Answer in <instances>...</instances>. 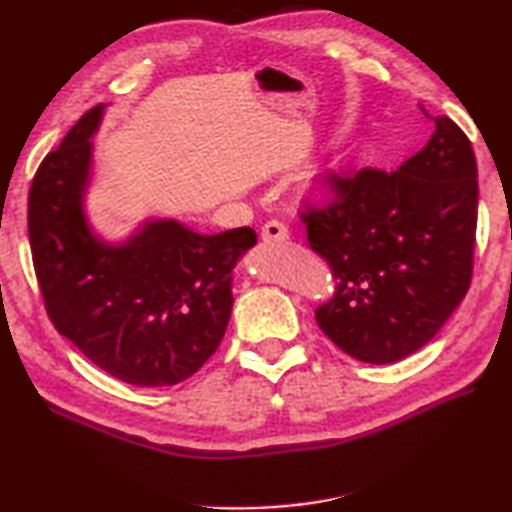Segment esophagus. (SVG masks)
I'll list each match as a JSON object with an SVG mask.
<instances>
[{
	"mask_svg": "<svg viewBox=\"0 0 512 512\" xmlns=\"http://www.w3.org/2000/svg\"><path fill=\"white\" fill-rule=\"evenodd\" d=\"M262 239L268 241V244H275V241H287L289 239V230L282 221H266L262 225Z\"/></svg>",
	"mask_w": 512,
	"mask_h": 512,
	"instance_id": "obj_1",
	"label": "esophagus"
}]
</instances>
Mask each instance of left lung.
Masks as SVG:
<instances>
[{"label":"left lung","mask_w":512,"mask_h":512,"mask_svg":"<svg viewBox=\"0 0 512 512\" xmlns=\"http://www.w3.org/2000/svg\"><path fill=\"white\" fill-rule=\"evenodd\" d=\"M400 169L329 171L334 198L307 205V246L332 268L334 293L316 323L366 363H393L427 345L472 282L479 183L472 142L440 115Z\"/></svg>","instance_id":"obj_1"}]
</instances>
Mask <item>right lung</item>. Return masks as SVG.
<instances>
[{
  "label": "right lung",
  "mask_w": 512,
  "mask_h": 512,
  "mask_svg": "<svg viewBox=\"0 0 512 512\" xmlns=\"http://www.w3.org/2000/svg\"><path fill=\"white\" fill-rule=\"evenodd\" d=\"M101 112H85L33 176V268L49 320L94 366L133 386H173L219 348L232 268L257 235L244 225L207 237L151 221L121 246L99 241L81 201Z\"/></svg>",
  "instance_id": "right-lung-1"
}]
</instances>
